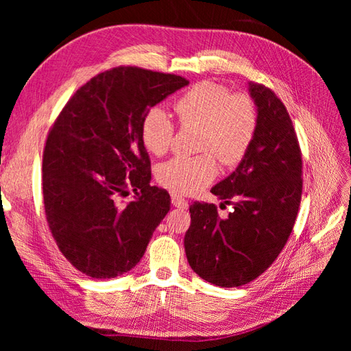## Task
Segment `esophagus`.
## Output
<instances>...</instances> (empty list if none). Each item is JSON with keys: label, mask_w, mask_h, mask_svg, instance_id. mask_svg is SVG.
Masks as SVG:
<instances>
[{"label": "esophagus", "mask_w": 351, "mask_h": 351, "mask_svg": "<svg viewBox=\"0 0 351 351\" xmlns=\"http://www.w3.org/2000/svg\"><path fill=\"white\" fill-rule=\"evenodd\" d=\"M171 202H173L174 206H177L180 209H187V206H189V202L184 197L178 196V195H174V193L171 195Z\"/></svg>", "instance_id": "1"}]
</instances>
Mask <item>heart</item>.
<instances>
[{
  "instance_id": "obj_1",
  "label": "heart",
  "mask_w": 351,
  "mask_h": 351,
  "mask_svg": "<svg viewBox=\"0 0 351 351\" xmlns=\"http://www.w3.org/2000/svg\"><path fill=\"white\" fill-rule=\"evenodd\" d=\"M182 124L200 125L199 147L214 152L224 165L240 162L250 147L258 127V111L244 93L231 95L210 80L196 83L174 105ZM176 127L162 107H152L143 115L141 137L154 155H164L173 143ZM210 152L196 156L180 155L158 168V182L176 193L190 195L208 186L218 174Z\"/></svg>"
}]
</instances>
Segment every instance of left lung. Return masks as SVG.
I'll return each instance as SVG.
<instances>
[{
    "label": "left lung",
    "instance_id": "1",
    "mask_svg": "<svg viewBox=\"0 0 351 351\" xmlns=\"http://www.w3.org/2000/svg\"><path fill=\"white\" fill-rule=\"evenodd\" d=\"M249 93L258 111L253 142L234 171L210 189L232 210L219 218L215 205L195 202L184 237L192 269L227 289L271 267L290 237L302 199V155L290 115L263 84L249 82Z\"/></svg>",
    "mask_w": 351,
    "mask_h": 351
}]
</instances>
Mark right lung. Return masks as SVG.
<instances>
[{
	"instance_id": "right-lung-1",
	"label": "right lung",
	"mask_w": 351,
	"mask_h": 351,
	"mask_svg": "<svg viewBox=\"0 0 351 351\" xmlns=\"http://www.w3.org/2000/svg\"><path fill=\"white\" fill-rule=\"evenodd\" d=\"M187 84L176 74L117 67L83 84L54 123L42 161L47 221L61 253L88 277L133 269L168 214V192L151 186L141 123ZM129 186L135 199L119 202Z\"/></svg>"
}]
</instances>
